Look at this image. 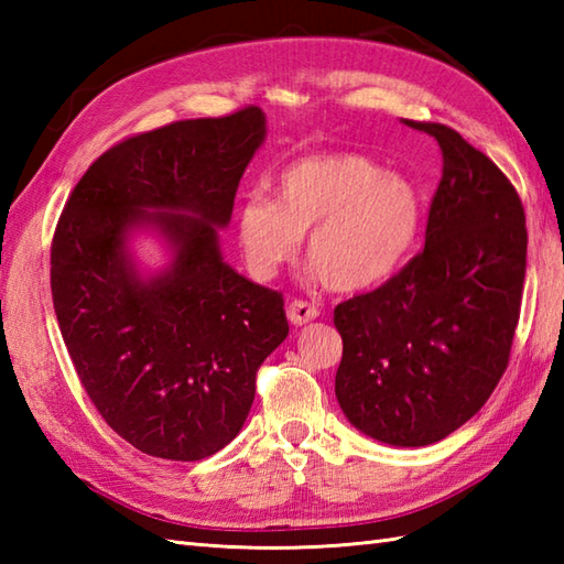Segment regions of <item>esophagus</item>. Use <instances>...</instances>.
<instances>
[{"mask_svg": "<svg viewBox=\"0 0 564 564\" xmlns=\"http://www.w3.org/2000/svg\"><path fill=\"white\" fill-rule=\"evenodd\" d=\"M285 315H289L291 325L303 327V325H307V322H313L319 315V310L307 301H293V303H289V307H285Z\"/></svg>", "mask_w": 564, "mask_h": 564, "instance_id": "esophagus-1", "label": "esophagus"}]
</instances>
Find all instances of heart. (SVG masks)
<instances>
[{"instance_id":"b5f03b06","label":"heart","mask_w":564,"mask_h":564,"mask_svg":"<svg viewBox=\"0 0 564 564\" xmlns=\"http://www.w3.org/2000/svg\"><path fill=\"white\" fill-rule=\"evenodd\" d=\"M273 194H249L237 208V239L257 279H273L293 261L307 232L317 275L334 291H364L400 267L422 225L410 178L354 152L291 162Z\"/></svg>"}]
</instances>
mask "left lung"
Returning a JSON list of instances; mask_svg holds the SVG:
<instances>
[{
    "label": "left lung",
    "instance_id": "1",
    "mask_svg": "<svg viewBox=\"0 0 564 564\" xmlns=\"http://www.w3.org/2000/svg\"><path fill=\"white\" fill-rule=\"evenodd\" d=\"M443 170L426 245L388 283L334 307L344 341L334 392L388 446H429L482 410L509 364L525 279V215L499 166L441 123Z\"/></svg>",
    "mask_w": 564,
    "mask_h": 564
}]
</instances>
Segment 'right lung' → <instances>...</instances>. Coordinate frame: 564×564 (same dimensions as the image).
<instances>
[{"label": "right lung", "mask_w": 564, "mask_h": 564, "mask_svg": "<svg viewBox=\"0 0 564 564\" xmlns=\"http://www.w3.org/2000/svg\"><path fill=\"white\" fill-rule=\"evenodd\" d=\"M267 116L176 121L104 152L72 191L51 249L59 332L118 436L166 460H200L245 426L257 370L289 337L283 295L225 263L247 164ZM158 234L171 259L145 274L129 249Z\"/></svg>", "instance_id": "add662e5"}]
</instances>
